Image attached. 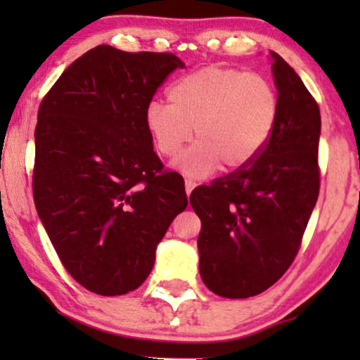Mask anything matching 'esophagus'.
<instances>
[{
  "instance_id": "1",
  "label": "esophagus",
  "mask_w": 360,
  "mask_h": 360,
  "mask_svg": "<svg viewBox=\"0 0 360 360\" xmlns=\"http://www.w3.org/2000/svg\"><path fill=\"white\" fill-rule=\"evenodd\" d=\"M184 186H186V194H188V196H189V194H191V191L194 189V186H196V183H194L193 179H186L184 181Z\"/></svg>"
}]
</instances>
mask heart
<instances>
[{
    "mask_svg": "<svg viewBox=\"0 0 360 360\" xmlns=\"http://www.w3.org/2000/svg\"><path fill=\"white\" fill-rule=\"evenodd\" d=\"M166 103L146 110V127L155 150L172 159L193 137L196 142L176 160L189 177H206L223 164L226 171L250 166L266 148L279 118L274 84L242 69H198L179 77Z\"/></svg>",
    "mask_w": 360,
    "mask_h": 360,
    "instance_id": "obj_1",
    "label": "heart"
}]
</instances>
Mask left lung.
I'll list each match as a JSON object with an SVG mask.
<instances>
[{
  "label": "left lung",
  "mask_w": 360,
  "mask_h": 360,
  "mask_svg": "<svg viewBox=\"0 0 360 360\" xmlns=\"http://www.w3.org/2000/svg\"><path fill=\"white\" fill-rule=\"evenodd\" d=\"M279 118L250 166L200 186V274L223 298H250L278 283L298 254L320 191V108L295 69L271 52Z\"/></svg>",
  "instance_id": "8db88e82"
}]
</instances>
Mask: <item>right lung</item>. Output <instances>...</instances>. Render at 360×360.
Listing matches in <instances>:
<instances>
[{
	"mask_svg": "<svg viewBox=\"0 0 360 360\" xmlns=\"http://www.w3.org/2000/svg\"><path fill=\"white\" fill-rule=\"evenodd\" d=\"M177 68L171 52L98 45L40 103L37 213L65 271L96 295L137 289L188 206L183 177L164 169L146 127L147 106Z\"/></svg>",
	"mask_w": 360,
	"mask_h": 360,
	"instance_id": "obj_1",
	"label": "right lung"
}]
</instances>
